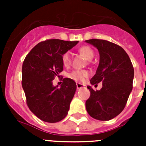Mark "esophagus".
I'll use <instances>...</instances> for the list:
<instances>
[{
  "label": "esophagus",
  "instance_id": "1",
  "mask_svg": "<svg viewBox=\"0 0 146 146\" xmlns=\"http://www.w3.org/2000/svg\"><path fill=\"white\" fill-rule=\"evenodd\" d=\"M82 87H83V85L82 84H81V83H76V89H80Z\"/></svg>",
  "mask_w": 146,
  "mask_h": 146
}]
</instances>
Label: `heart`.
Here are the masks:
<instances>
[{"label": "heart", "mask_w": 146, "mask_h": 146, "mask_svg": "<svg viewBox=\"0 0 146 146\" xmlns=\"http://www.w3.org/2000/svg\"><path fill=\"white\" fill-rule=\"evenodd\" d=\"M79 52L81 54L86 58L87 60H91L94 56V51L89 46H82L79 48ZM61 61L62 64L64 66H68L71 64V57L70 54L67 51V52L64 53L62 54L61 57ZM89 75V73L87 70H75L71 71L70 73L67 74L68 78L73 80V81L77 82H82L83 80L86 77H88Z\"/></svg>", "instance_id": "obj_1"}]
</instances>
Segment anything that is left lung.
<instances>
[{
  "label": "left lung",
  "mask_w": 146,
  "mask_h": 146,
  "mask_svg": "<svg viewBox=\"0 0 146 146\" xmlns=\"http://www.w3.org/2000/svg\"><path fill=\"white\" fill-rule=\"evenodd\" d=\"M86 42L96 47L100 54L99 65L90 82L96 85L102 82L98 91L87 87L90 97L86 102V111L96 120H111L126 106L133 89V66L127 52L117 44L96 38Z\"/></svg>",
  "instance_id": "obj_1"
}]
</instances>
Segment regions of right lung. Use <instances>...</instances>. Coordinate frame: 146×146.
I'll list each match as a JSON object with an SVG mask.
<instances>
[{"mask_svg":"<svg viewBox=\"0 0 146 146\" xmlns=\"http://www.w3.org/2000/svg\"><path fill=\"white\" fill-rule=\"evenodd\" d=\"M78 42L48 39L36 44L26 55L22 66V86L26 104L40 120L57 123L68 113L76 84L70 78L63 79L60 87L52 81L64 69L61 57Z\"/></svg>","mask_w":146,"mask_h":146,"instance_id":"add662e5","label":"right lung"}]
</instances>
